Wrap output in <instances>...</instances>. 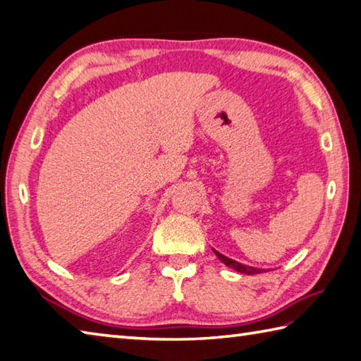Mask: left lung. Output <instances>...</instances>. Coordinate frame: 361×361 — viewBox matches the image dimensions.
I'll return each instance as SVG.
<instances>
[{
  "mask_svg": "<svg viewBox=\"0 0 361 361\" xmlns=\"http://www.w3.org/2000/svg\"><path fill=\"white\" fill-rule=\"evenodd\" d=\"M215 254H216V257L219 260H221L224 264H227V267L229 268H233L235 271H238V273H245V274H260L263 269H259V268H252V267H246V264H241V263H238V262H235V260H232V259H227L226 255H223V254H219L218 251H215Z\"/></svg>",
  "mask_w": 361,
  "mask_h": 361,
  "instance_id": "1",
  "label": "left lung"
}]
</instances>
